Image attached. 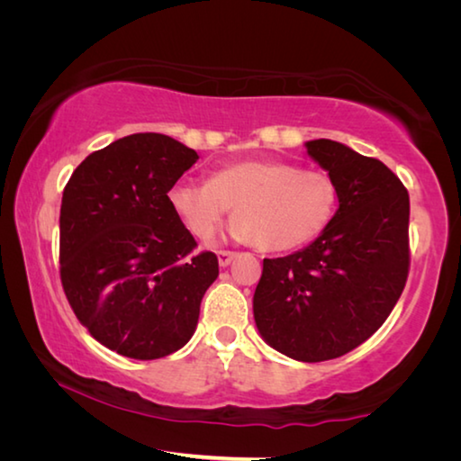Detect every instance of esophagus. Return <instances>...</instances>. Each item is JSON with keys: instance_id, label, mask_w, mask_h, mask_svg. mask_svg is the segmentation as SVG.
I'll list each match as a JSON object with an SVG mask.
<instances>
[{"instance_id": "34e87169", "label": "esophagus", "mask_w": 461, "mask_h": 461, "mask_svg": "<svg viewBox=\"0 0 461 461\" xmlns=\"http://www.w3.org/2000/svg\"><path fill=\"white\" fill-rule=\"evenodd\" d=\"M233 258H236V252H231V249H220V252H217V260H220L221 267H228Z\"/></svg>"}]
</instances>
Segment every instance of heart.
I'll return each instance as SVG.
<instances>
[{
  "mask_svg": "<svg viewBox=\"0 0 461 461\" xmlns=\"http://www.w3.org/2000/svg\"><path fill=\"white\" fill-rule=\"evenodd\" d=\"M168 203L191 236L207 240L233 207L230 233L267 252L311 244L330 228L339 185L325 170L283 160H241L217 168L209 181H178Z\"/></svg>",
  "mask_w": 461,
  "mask_h": 461,
  "instance_id": "obj_1",
  "label": "heart"
}]
</instances>
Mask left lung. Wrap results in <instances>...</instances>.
Segmentation results:
<instances>
[{
    "instance_id": "8db88e82",
    "label": "left lung",
    "mask_w": 461,
    "mask_h": 461,
    "mask_svg": "<svg viewBox=\"0 0 461 461\" xmlns=\"http://www.w3.org/2000/svg\"><path fill=\"white\" fill-rule=\"evenodd\" d=\"M307 152L339 185V209L313 244L264 258L254 293L258 331L301 362L352 352L386 321L411 267L409 193L384 162L333 140Z\"/></svg>"
}]
</instances>
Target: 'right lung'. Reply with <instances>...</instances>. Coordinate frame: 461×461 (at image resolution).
<instances>
[{
	"label": "right lung",
	"instance_id": "right-lung-1",
	"mask_svg": "<svg viewBox=\"0 0 461 461\" xmlns=\"http://www.w3.org/2000/svg\"><path fill=\"white\" fill-rule=\"evenodd\" d=\"M197 152L165 134H131L91 152L62 191L60 283L83 327L136 360L181 349L220 275L178 221L168 191Z\"/></svg>",
	"mask_w": 461,
	"mask_h": 461
}]
</instances>
